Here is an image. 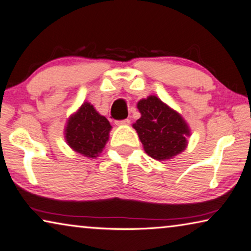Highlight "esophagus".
<instances>
[{
    "label": "esophagus",
    "instance_id": "esophagus-1",
    "mask_svg": "<svg viewBox=\"0 0 251 251\" xmlns=\"http://www.w3.org/2000/svg\"><path fill=\"white\" fill-rule=\"evenodd\" d=\"M130 123V121L128 118H126V119H122V121H116L115 122V124H116L117 126H123V125H128Z\"/></svg>",
    "mask_w": 251,
    "mask_h": 251
}]
</instances>
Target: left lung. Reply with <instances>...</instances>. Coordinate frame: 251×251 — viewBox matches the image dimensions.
<instances>
[{
	"label": "left lung",
	"instance_id": "1",
	"mask_svg": "<svg viewBox=\"0 0 251 251\" xmlns=\"http://www.w3.org/2000/svg\"><path fill=\"white\" fill-rule=\"evenodd\" d=\"M137 108L142 116L133 127L151 157L169 160L184 151L190 130L180 114L155 96L142 99Z\"/></svg>",
	"mask_w": 251,
	"mask_h": 251
}]
</instances>
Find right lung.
Here are the masks:
<instances>
[{
    "label": "right lung",
    "mask_w": 251,
    "mask_h": 251,
    "mask_svg": "<svg viewBox=\"0 0 251 251\" xmlns=\"http://www.w3.org/2000/svg\"><path fill=\"white\" fill-rule=\"evenodd\" d=\"M111 126L93 105L85 102L69 118L66 127V140L71 149L87 157H96L108 141Z\"/></svg>",
    "instance_id": "right-lung-1"
}]
</instances>
